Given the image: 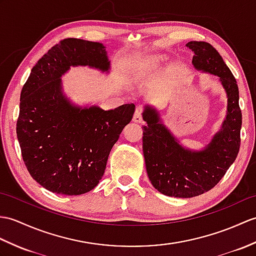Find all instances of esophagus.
Returning a JSON list of instances; mask_svg holds the SVG:
<instances>
[{
    "label": "esophagus",
    "instance_id": "34e87169",
    "mask_svg": "<svg viewBox=\"0 0 256 256\" xmlns=\"http://www.w3.org/2000/svg\"><path fill=\"white\" fill-rule=\"evenodd\" d=\"M142 109L140 108V106H138L135 110V114H134V116H133V121L134 122H138V123H140L142 121Z\"/></svg>",
    "mask_w": 256,
    "mask_h": 256
}]
</instances>
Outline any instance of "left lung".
Masks as SVG:
<instances>
[{
    "label": "left lung",
    "instance_id": "8db88e82",
    "mask_svg": "<svg viewBox=\"0 0 256 256\" xmlns=\"http://www.w3.org/2000/svg\"><path fill=\"white\" fill-rule=\"evenodd\" d=\"M193 65L217 75L228 97V112L222 128L204 150L183 148L160 122L156 110L146 106L142 118V152L147 174L157 191L174 198H193L210 191L222 180L236 160L240 148L242 114L239 88L234 76L212 44L190 41Z\"/></svg>",
    "mask_w": 256,
    "mask_h": 256
}]
</instances>
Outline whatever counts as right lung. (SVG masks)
Listing matches in <instances>:
<instances>
[{
  "label": "right lung",
  "mask_w": 256,
  "mask_h": 256,
  "mask_svg": "<svg viewBox=\"0 0 256 256\" xmlns=\"http://www.w3.org/2000/svg\"><path fill=\"white\" fill-rule=\"evenodd\" d=\"M76 65L108 70L104 44L66 38L52 46L22 86L16 124L22 160L32 179L64 195L84 194L97 186L112 147L135 111L134 104L109 111L70 104L61 92L60 77Z\"/></svg>",
  "instance_id": "1"
}]
</instances>
